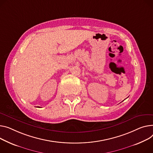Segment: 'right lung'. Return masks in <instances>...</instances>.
<instances>
[{
    "instance_id": "add662e5",
    "label": "right lung",
    "mask_w": 153,
    "mask_h": 153,
    "mask_svg": "<svg viewBox=\"0 0 153 153\" xmlns=\"http://www.w3.org/2000/svg\"><path fill=\"white\" fill-rule=\"evenodd\" d=\"M39 108H40V107H39Z\"/></svg>"
}]
</instances>
